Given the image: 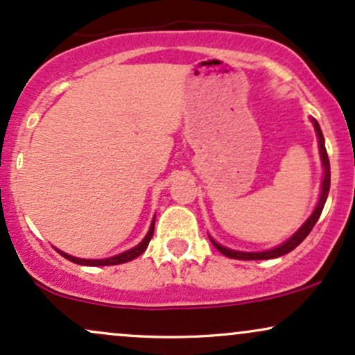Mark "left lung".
<instances>
[{
	"label": "left lung",
	"mask_w": 355,
	"mask_h": 355,
	"mask_svg": "<svg viewBox=\"0 0 355 355\" xmlns=\"http://www.w3.org/2000/svg\"><path fill=\"white\" fill-rule=\"evenodd\" d=\"M312 123H313V126H315L317 137H319L320 158H322V165H324V180H322L320 198H319V203H317L315 210H313V214L311 215V217H309L307 222H305L304 225L300 227V229L297 230L295 234L287 240V242L282 243V245L272 248V250H267V252H237V250H230V248H225V247L218 245V243L215 242L214 239H210V242L214 243L215 248H217L220 254H223L225 257H230V259H239V260L277 259V257H282L285 254H288V252L294 250V248L299 245V243H302L304 239L307 237L309 234H311L312 229H313V225H315L317 220H319V217H320L322 210H324L325 200H327V195H329V189H331V164H329L327 150H325V145H324V135H322V130H320L319 123H317V120H313V118H312Z\"/></svg>",
	"instance_id": "left-lung-1"
}]
</instances>
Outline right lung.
Here are the masks:
<instances>
[{
	"label": "right lung",
	"mask_w": 355,
	"mask_h": 355,
	"mask_svg": "<svg viewBox=\"0 0 355 355\" xmlns=\"http://www.w3.org/2000/svg\"><path fill=\"white\" fill-rule=\"evenodd\" d=\"M153 230H155V218L152 222V225H150V230L148 234H146V237L141 240L140 243H138L137 247L130 248V250L123 252V254L120 255H115V257H110V259H103V260H88V259H76V257H71L68 254H63V252H60L61 255L64 257V259H68L70 262L73 263H80V266H89V267H100V266H118V263H125V262H130V260L137 259L138 255H141L146 250V247H148L150 240L153 237Z\"/></svg>",
	"instance_id": "right-lung-1"
}]
</instances>
